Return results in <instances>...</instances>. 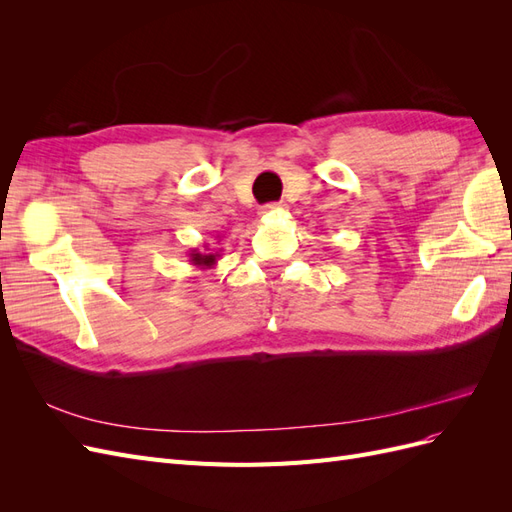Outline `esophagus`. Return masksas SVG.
I'll use <instances>...</instances> for the list:
<instances>
[{"label": "esophagus", "mask_w": 512, "mask_h": 512, "mask_svg": "<svg viewBox=\"0 0 512 512\" xmlns=\"http://www.w3.org/2000/svg\"><path fill=\"white\" fill-rule=\"evenodd\" d=\"M280 209H284V205H280V203H269V205H265L260 209V215H269V213H275V211H280Z\"/></svg>", "instance_id": "esophagus-1"}]
</instances>
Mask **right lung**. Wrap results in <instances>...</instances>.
<instances>
[{"label":"right lung","mask_w":512,"mask_h":512,"mask_svg":"<svg viewBox=\"0 0 512 512\" xmlns=\"http://www.w3.org/2000/svg\"><path fill=\"white\" fill-rule=\"evenodd\" d=\"M190 265L198 267V269H213L215 265H218V258H220V252H211L209 245H205V252L200 250H190Z\"/></svg>","instance_id":"1"}]
</instances>
